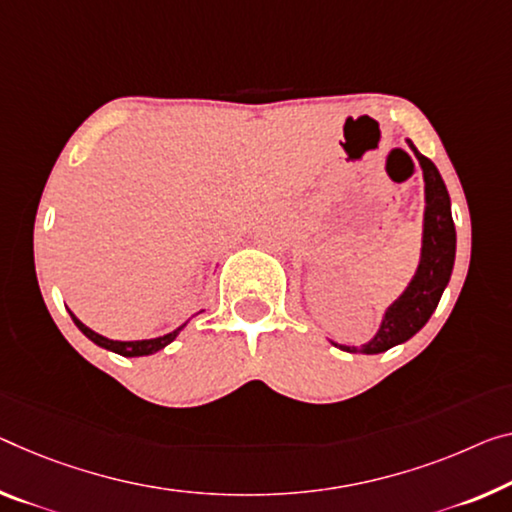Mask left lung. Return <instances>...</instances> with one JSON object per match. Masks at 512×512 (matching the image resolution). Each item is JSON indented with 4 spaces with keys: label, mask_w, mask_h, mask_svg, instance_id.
<instances>
[{
    "label": "left lung",
    "mask_w": 512,
    "mask_h": 512,
    "mask_svg": "<svg viewBox=\"0 0 512 512\" xmlns=\"http://www.w3.org/2000/svg\"><path fill=\"white\" fill-rule=\"evenodd\" d=\"M407 144L419 160L426 183V210H423V235L421 256L414 277L407 283L403 293L393 300L384 311L380 327L371 341L357 345H338L345 352H361V355H380L393 345H400L419 332L435 313L444 288L451 281L455 263V224L451 215V196L435 164L426 155L416 151V146L407 139Z\"/></svg>",
    "instance_id": "1"
}]
</instances>
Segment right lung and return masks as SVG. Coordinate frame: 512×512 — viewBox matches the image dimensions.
I'll list each match as a JSON object with an SVG mask.
<instances>
[{
  "label": "right lung",
  "instance_id": "add662e5",
  "mask_svg": "<svg viewBox=\"0 0 512 512\" xmlns=\"http://www.w3.org/2000/svg\"><path fill=\"white\" fill-rule=\"evenodd\" d=\"M68 313H70V318H73V322L77 325V329H80V332L86 338H89V341H93L96 345H100V348H105L109 352H116V355H121V357H146V355H153V352L167 348V345L174 341V338L180 332H183L185 325H187V322H183V325L176 327L174 332H169V334H164V336H157V338H141V341H112V338L102 336V334L93 332V329L86 327L84 322L77 318L70 309H68Z\"/></svg>",
  "mask_w": 512,
  "mask_h": 512
}]
</instances>
